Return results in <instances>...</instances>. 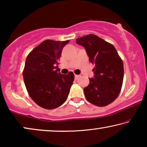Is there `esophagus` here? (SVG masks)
Here are the masks:
<instances>
[{
    "instance_id": "esophagus-1",
    "label": "esophagus",
    "mask_w": 147,
    "mask_h": 147,
    "mask_svg": "<svg viewBox=\"0 0 147 147\" xmlns=\"http://www.w3.org/2000/svg\"><path fill=\"white\" fill-rule=\"evenodd\" d=\"M80 78V76H78V75H75V79L76 80H78V78Z\"/></svg>"
}]
</instances>
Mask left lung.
Segmentation results:
<instances>
[{
    "mask_svg": "<svg viewBox=\"0 0 147 147\" xmlns=\"http://www.w3.org/2000/svg\"><path fill=\"white\" fill-rule=\"evenodd\" d=\"M76 43L85 47L94 65V78L84 88L88 102L97 106H107L119 95L124 78V65L115 47L94 34L78 38Z\"/></svg>",
    "mask_w": 147,
    "mask_h": 147,
    "instance_id": "8db88e82",
    "label": "left lung"
}]
</instances>
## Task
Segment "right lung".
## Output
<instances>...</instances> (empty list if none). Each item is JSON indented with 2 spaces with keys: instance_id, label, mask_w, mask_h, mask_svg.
<instances>
[{
  "instance_id": "1",
  "label": "right lung",
  "mask_w": 147,
  "mask_h": 147,
  "mask_svg": "<svg viewBox=\"0 0 147 147\" xmlns=\"http://www.w3.org/2000/svg\"><path fill=\"white\" fill-rule=\"evenodd\" d=\"M69 41L47 39L26 58L23 75L28 94L37 105L45 109H54L63 104L73 84V72L63 75L57 68L62 49Z\"/></svg>"
}]
</instances>
